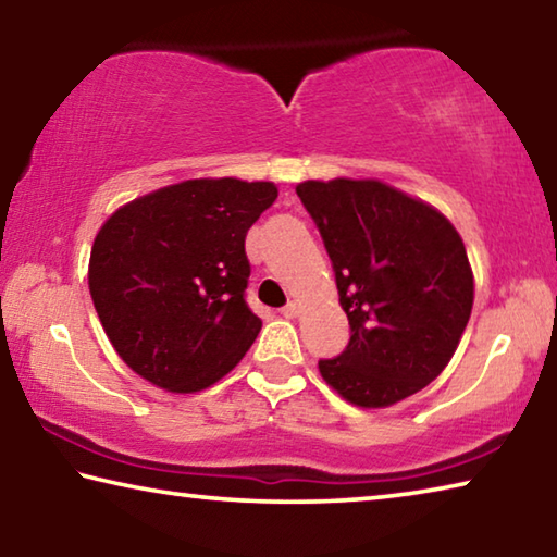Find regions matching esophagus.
<instances>
[{"label": "esophagus", "instance_id": "esophagus-1", "mask_svg": "<svg viewBox=\"0 0 557 557\" xmlns=\"http://www.w3.org/2000/svg\"><path fill=\"white\" fill-rule=\"evenodd\" d=\"M280 314H282V317H285V319H295V317L299 314V307L295 305V301H287V305L280 309Z\"/></svg>", "mask_w": 557, "mask_h": 557}]
</instances>
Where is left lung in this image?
Masks as SVG:
<instances>
[{
  "label": "left lung",
  "instance_id": "obj_1",
  "mask_svg": "<svg viewBox=\"0 0 557 557\" xmlns=\"http://www.w3.org/2000/svg\"><path fill=\"white\" fill-rule=\"evenodd\" d=\"M332 260L351 338L319 373L358 408H388L445 371L474 305L469 258L445 215L375 178L297 184Z\"/></svg>",
  "mask_w": 557,
  "mask_h": 557
}]
</instances>
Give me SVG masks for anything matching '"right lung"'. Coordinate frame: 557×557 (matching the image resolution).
I'll use <instances>...</instances> for the list:
<instances>
[{"mask_svg": "<svg viewBox=\"0 0 557 557\" xmlns=\"http://www.w3.org/2000/svg\"><path fill=\"white\" fill-rule=\"evenodd\" d=\"M275 199L272 182L188 178L102 223L88 287L132 371L169 393H196L238 366L262 326L245 301V235Z\"/></svg>", "mask_w": 557, "mask_h": 557, "instance_id": "add662e5", "label": "right lung"}]
</instances>
